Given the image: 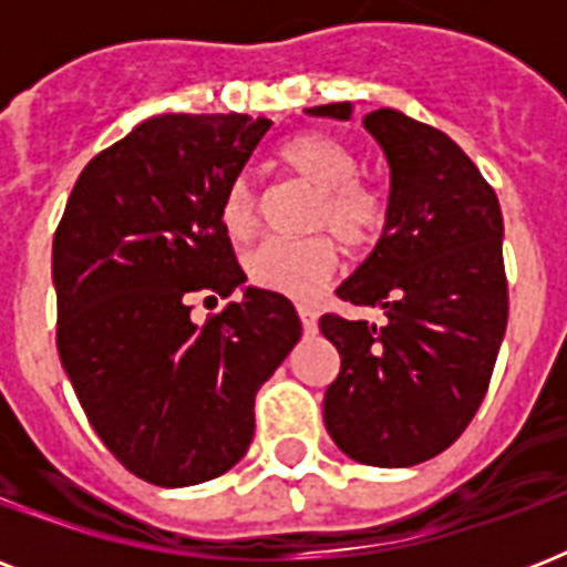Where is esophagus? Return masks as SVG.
I'll list each match as a JSON object with an SVG mask.
<instances>
[{"label":"esophagus","mask_w":567,"mask_h":567,"mask_svg":"<svg viewBox=\"0 0 567 567\" xmlns=\"http://www.w3.org/2000/svg\"><path fill=\"white\" fill-rule=\"evenodd\" d=\"M297 311H300L302 329H306V332H315V329H318V311L311 309V306H297Z\"/></svg>","instance_id":"obj_1"}]
</instances>
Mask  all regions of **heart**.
I'll return each instance as SVG.
<instances>
[{"instance_id":"obj_1","label":"heart","mask_w":567,"mask_h":567,"mask_svg":"<svg viewBox=\"0 0 567 567\" xmlns=\"http://www.w3.org/2000/svg\"><path fill=\"white\" fill-rule=\"evenodd\" d=\"M279 158L288 171L318 188L309 214L311 229H332L347 247H368L379 238L385 226V199L373 185L355 179L359 158L350 146L323 132H302L285 141ZM220 220L235 240L256 231V194L244 176L223 194ZM336 265L338 244L329 231L267 238L244 258L249 282L291 300L318 297Z\"/></svg>"}]
</instances>
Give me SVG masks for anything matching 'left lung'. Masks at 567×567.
I'll return each instance as SVG.
<instances>
[{
	"label": "left lung",
	"instance_id": "obj_1",
	"mask_svg": "<svg viewBox=\"0 0 567 567\" xmlns=\"http://www.w3.org/2000/svg\"><path fill=\"white\" fill-rule=\"evenodd\" d=\"M350 120V102L306 109ZM391 171L377 247L338 297L385 309V327L320 318L341 355L323 423L347 456L412 467L439 456L483 403L506 336L503 214L476 164L444 132L379 109L364 117Z\"/></svg>",
	"mask_w": 567,
	"mask_h": 567
}]
</instances>
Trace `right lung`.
<instances>
[{
    "label": "right lung",
    "instance_id": "add662e5",
    "mask_svg": "<svg viewBox=\"0 0 567 567\" xmlns=\"http://www.w3.org/2000/svg\"><path fill=\"white\" fill-rule=\"evenodd\" d=\"M267 117L162 114L102 150L52 240L58 355L102 444L164 488L247 453L256 394L300 341L291 300L247 282L220 203ZM245 288L203 328L189 297Z\"/></svg>",
    "mask_w": 567,
    "mask_h": 567
}]
</instances>
